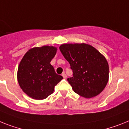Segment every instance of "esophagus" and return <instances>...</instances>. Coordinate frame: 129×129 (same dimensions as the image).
Returning <instances> with one entry per match:
<instances>
[{
	"label": "esophagus",
	"mask_w": 129,
	"mask_h": 129,
	"mask_svg": "<svg viewBox=\"0 0 129 129\" xmlns=\"http://www.w3.org/2000/svg\"><path fill=\"white\" fill-rule=\"evenodd\" d=\"M62 75L63 77L64 78V79H66V78H67V75H66V73H65L64 72H63V73H62V75Z\"/></svg>",
	"instance_id": "esophagus-1"
}]
</instances>
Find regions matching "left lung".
Wrapping results in <instances>:
<instances>
[{
    "mask_svg": "<svg viewBox=\"0 0 129 129\" xmlns=\"http://www.w3.org/2000/svg\"><path fill=\"white\" fill-rule=\"evenodd\" d=\"M59 50L73 71V77L68 81L73 91L86 98L99 94L109 79V66L104 56L85 43L63 44Z\"/></svg>",
    "mask_w": 129,
    "mask_h": 129,
    "instance_id": "obj_1",
    "label": "left lung"
}]
</instances>
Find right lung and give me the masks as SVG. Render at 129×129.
<instances>
[{"label":"right lung","instance_id":"add662e5","mask_svg":"<svg viewBox=\"0 0 129 129\" xmlns=\"http://www.w3.org/2000/svg\"><path fill=\"white\" fill-rule=\"evenodd\" d=\"M57 48L43 46L29 50L23 57L18 69L19 86L26 94L35 100H43L52 94L54 86L63 79L56 74L50 62Z\"/></svg>","mask_w":129,"mask_h":129}]
</instances>
